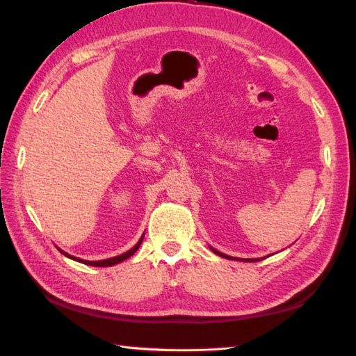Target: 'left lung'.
<instances>
[{
  "label": "left lung",
  "instance_id": "left-lung-1",
  "mask_svg": "<svg viewBox=\"0 0 356 356\" xmlns=\"http://www.w3.org/2000/svg\"><path fill=\"white\" fill-rule=\"evenodd\" d=\"M209 248H211V246H209ZM211 251H213V252L217 254V255L223 257V259H228V260H241V261H260V260H261V259H238V257L226 255V254H223V252H220V251H217V249H214V248H211Z\"/></svg>",
  "mask_w": 356,
  "mask_h": 356
}]
</instances>
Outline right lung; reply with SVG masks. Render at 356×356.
I'll use <instances>...</instances> for the list:
<instances>
[{"instance_id": "obj_1", "label": "right lung", "mask_w": 356, "mask_h": 356, "mask_svg": "<svg viewBox=\"0 0 356 356\" xmlns=\"http://www.w3.org/2000/svg\"><path fill=\"white\" fill-rule=\"evenodd\" d=\"M143 236H145V234H142V237L139 238V241L138 243H136L131 249H128L127 252H124V254H120V255H116V257H111V259H105V260H97V261H90V260H82V259H78V257H73V255H70V254H67V252H64L63 249H59V252L61 254H64L67 259H72V260H74V261H79V263H82V264H87V266H97V268H107V266H115V264H118V263H120V261H124V260H127V259H130V257L138 251L139 249V246L142 245V240H143Z\"/></svg>"}]
</instances>
